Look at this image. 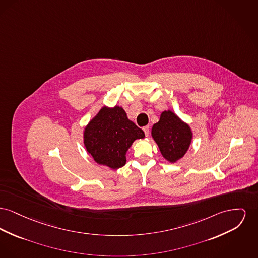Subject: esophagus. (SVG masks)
Listing matches in <instances>:
<instances>
[{
  "label": "esophagus",
  "instance_id": "esophagus-1",
  "mask_svg": "<svg viewBox=\"0 0 258 258\" xmlns=\"http://www.w3.org/2000/svg\"><path fill=\"white\" fill-rule=\"evenodd\" d=\"M143 131H144L145 136H146V137H148V136H149V126H148V125L144 126V127H143Z\"/></svg>",
  "mask_w": 258,
  "mask_h": 258
}]
</instances>
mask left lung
<instances>
[{
    "label": "left lung",
    "mask_w": 258,
    "mask_h": 258,
    "mask_svg": "<svg viewBox=\"0 0 258 258\" xmlns=\"http://www.w3.org/2000/svg\"><path fill=\"white\" fill-rule=\"evenodd\" d=\"M151 135L161 154L169 163H176L181 159L193 138L189 124L170 110L161 114L160 120L152 127Z\"/></svg>",
    "instance_id": "left-lung-1"
}]
</instances>
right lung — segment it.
Here are the masks:
<instances>
[{"label": "right lung", "mask_w": 258, "mask_h": 258, "mask_svg": "<svg viewBox=\"0 0 258 258\" xmlns=\"http://www.w3.org/2000/svg\"><path fill=\"white\" fill-rule=\"evenodd\" d=\"M144 137L121 107L104 106L85 127L84 144L97 164L118 169L125 165L126 152L134 141Z\"/></svg>", "instance_id": "add662e5"}]
</instances>
